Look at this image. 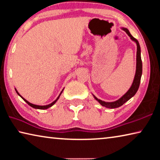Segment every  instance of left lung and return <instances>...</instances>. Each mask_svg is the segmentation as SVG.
Wrapping results in <instances>:
<instances>
[{"mask_svg":"<svg viewBox=\"0 0 160 160\" xmlns=\"http://www.w3.org/2000/svg\"><path fill=\"white\" fill-rule=\"evenodd\" d=\"M121 29L122 30H124V32L127 33L128 36L130 37L131 40L133 41L134 43L136 44V46H137L136 73H135V76H134V78H133L132 84H131V87L127 91V93H126L124 95H123L120 98L113 102L103 101V100H101L98 98H96L93 93H92L94 98L96 99L100 105L103 106V107H105L107 108H111V109L117 108L120 107V106L124 105L126 102H127L128 100H130L131 98L135 96L137 91L138 90L140 83H141V78L142 71V64L141 56V47H140V44L138 43V41H137L135 38L133 37L132 35L130 33L129 31H128L127 28L121 27Z\"/></svg>","mask_w":160,"mask_h":160,"instance_id":"obj_1","label":"left lung"}]
</instances>
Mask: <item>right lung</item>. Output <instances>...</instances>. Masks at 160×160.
I'll return each instance as SVG.
<instances>
[{
    "mask_svg": "<svg viewBox=\"0 0 160 160\" xmlns=\"http://www.w3.org/2000/svg\"><path fill=\"white\" fill-rule=\"evenodd\" d=\"M64 88L62 89V91L60 92V95H59L58 96V97L57 98V99H56L55 100H54V101H53L52 102H51L50 103V104H49V105H34V104H32V103H31V102H29V101H27V100H26V99H24L23 97H22L20 94H19V93H18V91H17V89L16 88H15V91H16V93H18L19 96H20L22 99H23L25 102H26L28 105H30L31 107H32L33 108H35V109H38V110H46V109H48V108H50V107H52V106L55 104V103L58 101V100L59 99V98H60V95L62 94V91H63V90H64Z\"/></svg>",
    "mask_w": 160,
    "mask_h": 160,
    "instance_id": "obj_1",
    "label": "right lung"
}]
</instances>
